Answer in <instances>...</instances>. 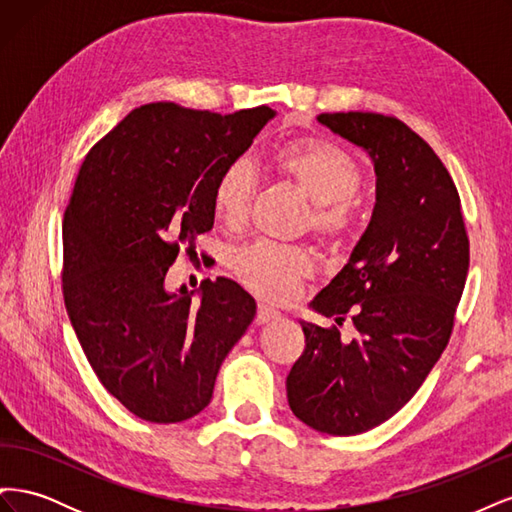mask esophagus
<instances>
[{
    "label": "esophagus",
    "mask_w": 512,
    "mask_h": 512,
    "mask_svg": "<svg viewBox=\"0 0 512 512\" xmlns=\"http://www.w3.org/2000/svg\"><path fill=\"white\" fill-rule=\"evenodd\" d=\"M282 314L277 312V309L269 307V305H258V312H256V324H267L273 320H280Z\"/></svg>",
    "instance_id": "obj_1"
}]
</instances>
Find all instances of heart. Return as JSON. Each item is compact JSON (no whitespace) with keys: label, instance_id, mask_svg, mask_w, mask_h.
<instances>
[{"label":"heart","instance_id":"b5f03b06","mask_svg":"<svg viewBox=\"0 0 512 512\" xmlns=\"http://www.w3.org/2000/svg\"><path fill=\"white\" fill-rule=\"evenodd\" d=\"M275 168L312 200V228L329 243L346 237L352 222V198L363 185V170L348 151L322 138H297L275 153ZM256 173L247 158L224 166L215 179L211 207L226 228H239L250 215ZM239 280L271 301H288L314 273V258L305 247L252 243L232 260Z\"/></svg>","mask_w":512,"mask_h":512}]
</instances>
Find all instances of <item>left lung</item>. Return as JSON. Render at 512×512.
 <instances>
[{"mask_svg": "<svg viewBox=\"0 0 512 512\" xmlns=\"http://www.w3.org/2000/svg\"><path fill=\"white\" fill-rule=\"evenodd\" d=\"M318 123L367 151L376 205L329 286L309 303L359 337L301 320L305 350L286 378L294 416L331 436L378 427L421 389L451 339L470 267L455 183L404 121L378 113H322Z\"/></svg>", "mask_w": 512, "mask_h": 512, "instance_id": "obj_1", "label": "left lung"}]
</instances>
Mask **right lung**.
<instances>
[{
    "mask_svg": "<svg viewBox=\"0 0 512 512\" xmlns=\"http://www.w3.org/2000/svg\"><path fill=\"white\" fill-rule=\"evenodd\" d=\"M275 117L173 102L145 104L91 147L64 213V301L104 389L149 423H181L209 406L218 371L256 316L228 277L198 301L164 288L181 247L213 228L211 194L226 164Z\"/></svg>",
    "mask_w": 512,
    "mask_h": 512,
    "instance_id": "add662e5",
    "label": "right lung"
}]
</instances>
